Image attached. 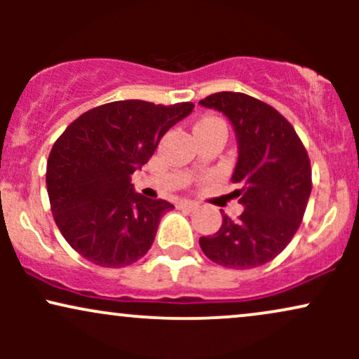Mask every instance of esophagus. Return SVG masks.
<instances>
[{"instance_id": "esophagus-1", "label": "esophagus", "mask_w": 359, "mask_h": 359, "mask_svg": "<svg viewBox=\"0 0 359 359\" xmlns=\"http://www.w3.org/2000/svg\"><path fill=\"white\" fill-rule=\"evenodd\" d=\"M179 208L187 209V211H194V209H197V203H192V201H180Z\"/></svg>"}]
</instances>
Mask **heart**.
Instances as JSON below:
<instances>
[{
    "instance_id": "1",
    "label": "heart",
    "mask_w": 359,
    "mask_h": 359,
    "mask_svg": "<svg viewBox=\"0 0 359 359\" xmlns=\"http://www.w3.org/2000/svg\"><path fill=\"white\" fill-rule=\"evenodd\" d=\"M197 126H221V128H224V123H222L221 119H217V118H204V119H201L199 123H197Z\"/></svg>"
}]
</instances>
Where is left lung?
<instances>
[{
	"label": "left lung",
	"instance_id": "1",
	"mask_svg": "<svg viewBox=\"0 0 359 359\" xmlns=\"http://www.w3.org/2000/svg\"><path fill=\"white\" fill-rule=\"evenodd\" d=\"M231 123L238 160L231 180L241 187L245 211L236 221L222 214L219 231L199 240L209 259L226 269L265 265L297 233L312 191L311 160L294 126L266 102L243 93H216L199 101Z\"/></svg>",
	"mask_w": 359,
	"mask_h": 359
}]
</instances>
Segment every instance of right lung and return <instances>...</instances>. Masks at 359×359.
<instances>
[{
  "mask_svg": "<svg viewBox=\"0 0 359 359\" xmlns=\"http://www.w3.org/2000/svg\"><path fill=\"white\" fill-rule=\"evenodd\" d=\"M192 109V102H108L81 114L53 143L47 162L52 214L81 257L104 269L145 257L174 204L135 192L131 175Z\"/></svg>",
  "mask_w": 359,
  "mask_h": 359,
  "instance_id": "right-lung-1",
  "label": "right lung"
}]
</instances>
